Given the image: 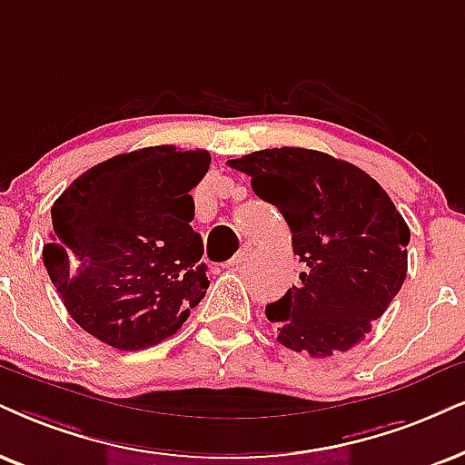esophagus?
Listing matches in <instances>:
<instances>
[{"label": "esophagus", "mask_w": 465, "mask_h": 465, "mask_svg": "<svg viewBox=\"0 0 465 465\" xmlns=\"http://www.w3.org/2000/svg\"><path fill=\"white\" fill-rule=\"evenodd\" d=\"M249 252H251L249 246H242V249H240V251L236 252V255H233L232 260H229V262L225 263V266H227V268H240L246 260H249Z\"/></svg>", "instance_id": "esophagus-1"}]
</instances>
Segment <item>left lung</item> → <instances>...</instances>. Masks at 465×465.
I'll return each instance as SVG.
<instances>
[{"instance_id": "obj_1", "label": "left lung", "mask_w": 465, "mask_h": 465, "mask_svg": "<svg viewBox=\"0 0 465 465\" xmlns=\"http://www.w3.org/2000/svg\"><path fill=\"white\" fill-rule=\"evenodd\" d=\"M292 229L301 285L266 307L279 343L324 358L371 331L408 272L410 227L389 193L356 164L304 148L227 161Z\"/></svg>"}]
</instances>
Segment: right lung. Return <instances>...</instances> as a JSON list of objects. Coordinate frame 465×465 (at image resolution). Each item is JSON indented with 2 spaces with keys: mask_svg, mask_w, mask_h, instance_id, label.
<instances>
[{
  "mask_svg": "<svg viewBox=\"0 0 465 465\" xmlns=\"http://www.w3.org/2000/svg\"><path fill=\"white\" fill-rule=\"evenodd\" d=\"M208 167L205 150H134L94 164L53 203L45 268L92 337L124 351L152 348L205 296L189 193Z\"/></svg>",
  "mask_w": 465,
  "mask_h": 465,
  "instance_id": "right-lung-1",
  "label": "right lung"
}]
</instances>
